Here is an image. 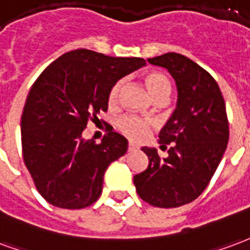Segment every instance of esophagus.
Returning a JSON list of instances; mask_svg holds the SVG:
<instances>
[{
	"instance_id": "esophagus-1",
	"label": "esophagus",
	"mask_w": 250,
	"mask_h": 250,
	"mask_svg": "<svg viewBox=\"0 0 250 250\" xmlns=\"http://www.w3.org/2000/svg\"><path fill=\"white\" fill-rule=\"evenodd\" d=\"M134 150H137V145H134L133 143H129V145H127V152H134Z\"/></svg>"
}]
</instances>
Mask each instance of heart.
I'll use <instances>...</instances> for the list:
<instances>
[{
  "label": "heart",
  "instance_id": "b5f03b06",
  "mask_svg": "<svg viewBox=\"0 0 250 250\" xmlns=\"http://www.w3.org/2000/svg\"><path fill=\"white\" fill-rule=\"evenodd\" d=\"M144 81L146 83L147 90L150 92L153 97H167L170 93V83L167 77L161 72L157 70H152L147 72L144 77ZM124 81L120 80L114 83L109 94H107V103L110 106H117L120 103V97H121V90H123ZM117 127L120 132L125 134L126 137L133 138V140H143L149 134L150 127H152V123L146 120V118H141L138 116H133V114H127L124 116L117 121Z\"/></svg>",
  "mask_w": 250,
  "mask_h": 250
}]
</instances>
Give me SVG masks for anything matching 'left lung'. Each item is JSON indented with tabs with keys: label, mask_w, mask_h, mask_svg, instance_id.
Listing matches in <instances>:
<instances>
[{
	"label": "left lung",
	"mask_w": 250,
	"mask_h": 250,
	"mask_svg": "<svg viewBox=\"0 0 250 250\" xmlns=\"http://www.w3.org/2000/svg\"><path fill=\"white\" fill-rule=\"evenodd\" d=\"M176 80L177 107L158 134L169 156L143 147L149 165L134 176L144 201L157 208H177L204 192L221 161L229 140L225 101L216 80L200 65L178 53L149 58Z\"/></svg>",
	"instance_id": "1"
}]
</instances>
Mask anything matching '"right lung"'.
Segmentation results:
<instances>
[{"label":"right lung","instance_id":"obj_1","mask_svg":"<svg viewBox=\"0 0 250 250\" xmlns=\"http://www.w3.org/2000/svg\"><path fill=\"white\" fill-rule=\"evenodd\" d=\"M144 65V58L77 49L58 57L33 83L21 117L22 157L49 204L83 209L101 196L104 173L126 153L127 141L110 125L100 144L83 140V132L107 110L110 87Z\"/></svg>","mask_w":250,"mask_h":250}]
</instances>
